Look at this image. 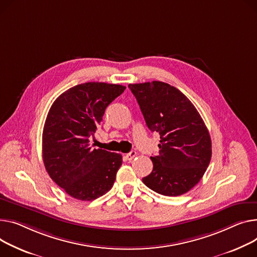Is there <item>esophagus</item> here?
<instances>
[{
	"instance_id": "esophagus-1",
	"label": "esophagus",
	"mask_w": 257,
	"mask_h": 257,
	"mask_svg": "<svg viewBox=\"0 0 257 257\" xmlns=\"http://www.w3.org/2000/svg\"><path fill=\"white\" fill-rule=\"evenodd\" d=\"M135 156H136V152H135V151H131L130 153L126 154V155H125V158H126L127 160H132Z\"/></svg>"
}]
</instances>
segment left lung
<instances>
[{"mask_svg": "<svg viewBox=\"0 0 257 257\" xmlns=\"http://www.w3.org/2000/svg\"><path fill=\"white\" fill-rule=\"evenodd\" d=\"M148 128L160 135L159 155L143 178L150 189L179 196L200 181L210 164V133L197 109L181 91L162 81L130 83Z\"/></svg>", "mask_w": 257, "mask_h": 257, "instance_id": "8db88e82", "label": "left lung"}]
</instances>
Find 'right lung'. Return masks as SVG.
<instances>
[{
    "mask_svg": "<svg viewBox=\"0 0 257 257\" xmlns=\"http://www.w3.org/2000/svg\"><path fill=\"white\" fill-rule=\"evenodd\" d=\"M125 89L106 82L77 84L61 94L47 113L43 163L51 180L73 198L94 200L113 186L122 155L93 149L90 140L105 108Z\"/></svg>",
    "mask_w": 257,
    "mask_h": 257,
    "instance_id": "add662e5",
    "label": "right lung"
}]
</instances>
